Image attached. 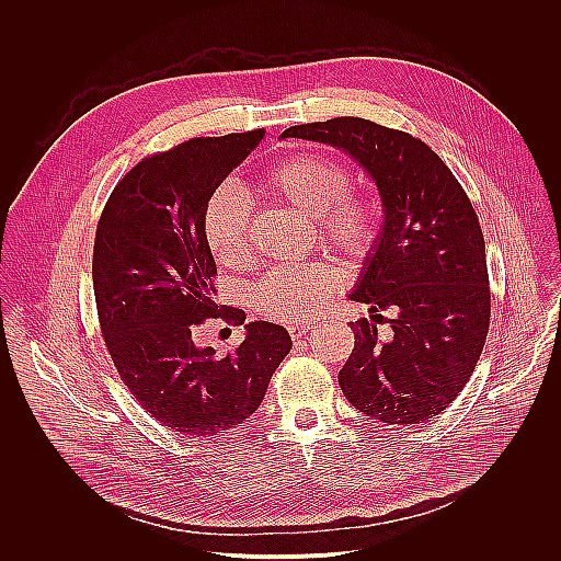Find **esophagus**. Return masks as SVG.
<instances>
[{
	"mask_svg": "<svg viewBox=\"0 0 561 561\" xmlns=\"http://www.w3.org/2000/svg\"><path fill=\"white\" fill-rule=\"evenodd\" d=\"M310 328H312V325H310L308 321H301V323H290V325H288V332H290L293 339H301V336H306V332H308Z\"/></svg>",
	"mask_w": 561,
	"mask_h": 561,
	"instance_id": "obj_1",
	"label": "esophagus"
}]
</instances>
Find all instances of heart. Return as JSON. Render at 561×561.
Returning a JSON list of instances; mask_svg holds the SVG:
<instances>
[{
    "instance_id": "heart-1",
    "label": "heart",
    "mask_w": 561,
    "mask_h": 561,
    "mask_svg": "<svg viewBox=\"0 0 561 561\" xmlns=\"http://www.w3.org/2000/svg\"><path fill=\"white\" fill-rule=\"evenodd\" d=\"M350 170L325 154H295L262 181V190L314 220L317 233L347 255H363L378 233V211L350 196ZM251 205L233 185H220L207 198L203 233L214 257L231 268L249 260ZM336 288V275L323 264H286L268 271L251 293L255 308L277 321H301L323 308Z\"/></svg>"
}]
</instances>
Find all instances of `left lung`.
I'll return each mask as SVG.
<instances>
[{
    "label": "left lung",
    "mask_w": 561,
    "mask_h": 561,
    "mask_svg": "<svg viewBox=\"0 0 561 561\" xmlns=\"http://www.w3.org/2000/svg\"><path fill=\"white\" fill-rule=\"evenodd\" d=\"M306 139L352 157L376 183L382 225L347 295L369 304L371 321L352 323L356 343L339 374L345 398L387 424H424L470 380L490 328L485 240L477 211L422 139L363 117L290 126L279 139ZM394 312L382 344L373 323Z\"/></svg>",
    "instance_id": "1"
}]
</instances>
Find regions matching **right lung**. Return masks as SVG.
<instances>
[{"label":"right lung","mask_w":561,"mask_h":561,"mask_svg":"<svg viewBox=\"0 0 561 561\" xmlns=\"http://www.w3.org/2000/svg\"><path fill=\"white\" fill-rule=\"evenodd\" d=\"M262 139L264 128L196 137L139 161L98 222L91 271L104 343L135 400L181 435L242 424L293 347L286 328L268 321L247 323L229 356L194 343L196 328L222 312L203 211ZM222 317L244 323L242 310Z\"/></svg>","instance_id":"right-lung-1"}]
</instances>
